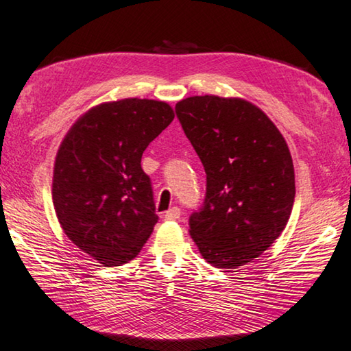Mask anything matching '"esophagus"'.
<instances>
[{
    "label": "esophagus",
    "mask_w": 351,
    "mask_h": 351,
    "mask_svg": "<svg viewBox=\"0 0 351 351\" xmlns=\"http://www.w3.org/2000/svg\"><path fill=\"white\" fill-rule=\"evenodd\" d=\"M165 219H178L181 217V210H180V207H171L170 210H167L165 212Z\"/></svg>",
    "instance_id": "obj_1"
}]
</instances>
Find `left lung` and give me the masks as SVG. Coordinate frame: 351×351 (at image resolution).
<instances>
[{
    "label": "left lung",
    "instance_id": "1",
    "mask_svg": "<svg viewBox=\"0 0 351 351\" xmlns=\"http://www.w3.org/2000/svg\"><path fill=\"white\" fill-rule=\"evenodd\" d=\"M175 111L207 175L190 237L207 263L235 269L287 228L295 197L287 141L258 106L240 97L193 96Z\"/></svg>",
    "mask_w": 351,
    "mask_h": 351
}]
</instances>
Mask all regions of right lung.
<instances>
[{
  "label": "right lung",
  "instance_id": "add662e5",
  "mask_svg": "<svg viewBox=\"0 0 351 351\" xmlns=\"http://www.w3.org/2000/svg\"><path fill=\"white\" fill-rule=\"evenodd\" d=\"M173 117L161 100L121 99L93 106L62 141L52 178L58 223L104 266L133 260L158 223L141 159Z\"/></svg>",
  "mask_w": 351,
  "mask_h": 351
}]
</instances>
